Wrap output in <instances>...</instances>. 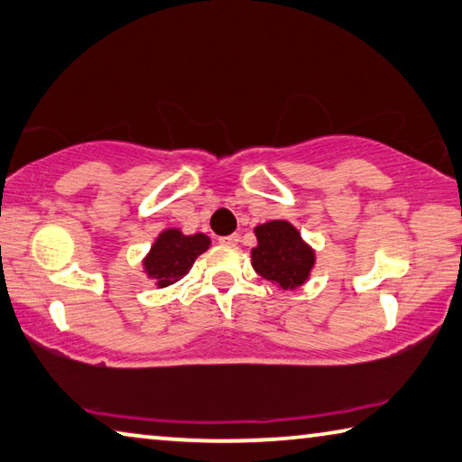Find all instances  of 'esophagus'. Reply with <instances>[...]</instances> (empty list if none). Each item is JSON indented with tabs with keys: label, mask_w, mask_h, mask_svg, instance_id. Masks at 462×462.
Here are the masks:
<instances>
[{
	"label": "esophagus",
	"mask_w": 462,
	"mask_h": 462,
	"mask_svg": "<svg viewBox=\"0 0 462 462\" xmlns=\"http://www.w3.org/2000/svg\"><path fill=\"white\" fill-rule=\"evenodd\" d=\"M218 244H221V245H229V247H236V245L239 244V236H236V233H233V236L218 237Z\"/></svg>",
	"instance_id": "1"
}]
</instances>
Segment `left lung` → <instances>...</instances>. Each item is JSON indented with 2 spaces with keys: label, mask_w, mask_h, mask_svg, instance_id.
I'll use <instances>...</instances> for the list:
<instances>
[{
  "label": "left lung",
  "mask_w": 462,
  "mask_h": 462,
  "mask_svg": "<svg viewBox=\"0 0 462 462\" xmlns=\"http://www.w3.org/2000/svg\"><path fill=\"white\" fill-rule=\"evenodd\" d=\"M254 233L257 245L252 249V265L263 280L278 290H296L309 282L317 252L292 223L273 218L254 226Z\"/></svg>",
  "instance_id": "obj_1"
}]
</instances>
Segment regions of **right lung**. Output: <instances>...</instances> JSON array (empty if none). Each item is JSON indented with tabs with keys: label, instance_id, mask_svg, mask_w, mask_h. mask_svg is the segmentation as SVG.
I'll return each instance as SVG.
<instances>
[{
	"label": "right lung",
	"instance_id": "obj_1",
	"mask_svg": "<svg viewBox=\"0 0 462 462\" xmlns=\"http://www.w3.org/2000/svg\"><path fill=\"white\" fill-rule=\"evenodd\" d=\"M210 247V237L205 233L184 236L178 226H168L153 239L150 252L142 260L143 273L156 282L158 288H168L190 272L197 257Z\"/></svg>",
	"mask_w": 462,
	"mask_h": 462
}]
</instances>
